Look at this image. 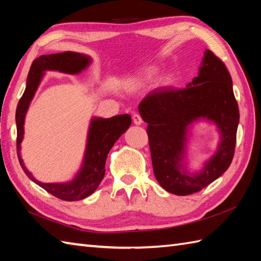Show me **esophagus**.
I'll return each instance as SVG.
<instances>
[{
    "instance_id": "1",
    "label": "esophagus",
    "mask_w": 261,
    "mask_h": 261,
    "mask_svg": "<svg viewBox=\"0 0 261 261\" xmlns=\"http://www.w3.org/2000/svg\"><path fill=\"white\" fill-rule=\"evenodd\" d=\"M132 121H134V123L136 125H140L142 123V119L141 116L138 114V113H134V115H132Z\"/></svg>"
}]
</instances>
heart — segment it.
Listing matches in <instances>:
<instances>
[{"instance_id": "b5f03b06", "label": "heart", "mask_w": 261, "mask_h": 261, "mask_svg": "<svg viewBox=\"0 0 261 261\" xmlns=\"http://www.w3.org/2000/svg\"><path fill=\"white\" fill-rule=\"evenodd\" d=\"M153 74H154V73H152V71H151V73H149V74L146 76V79H149V77H152V75H153ZM140 83H141L140 81H137V82L135 83V84H136V85H139ZM167 83H169V81H167Z\"/></svg>"}]
</instances>
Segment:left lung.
Segmentation results:
<instances>
[{
	"label": "left lung",
	"mask_w": 261,
	"mask_h": 261,
	"mask_svg": "<svg viewBox=\"0 0 261 261\" xmlns=\"http://www.w3.org/2000/svg\"><path fill=\"white\" fill-rule=\"evenodd\" d=\"M139 113L148 123L154 177L164 190L185 196L199 192L218 179L233 159L239 108L232 80L224 63L206 49L197 77L182 90H154L139 104ZM217 125L220 142L214 156L196 173L185 165L187 136L196 121Z\"/></svg>",
	"instance_id": "8db88e82"
}]
</instances>
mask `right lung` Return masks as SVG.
<instances>
[{
  "label": "right lung",
  "mask_w": 261,
  "mask_h": 261,
  "mask_svg": "<svg viewBox=\"0 0 261 261\" xmlns=\"http://www.w3.org/2000/svg\"><path fill=\"white\" fill-rule=\"evenodd\" d=\"M92 59L87 55L74 51L42 55L33 60L27 79L23 95L16 108V151L22 169L29 178L42 187L51 195L63 201H80L91 195L98 187L105 174V162L108 153L115 141L129 129L131 116L129 114L115 115L110 119L93 118L88 127L86 149L82 167L73 179L66 182H41L32 176L21 158V142L24 135V119L29 105L35 96L38 86L47 70H58L60 73L76 75L90 66Z\"/></svg>",
  "instance_id": "add662e5"
}]
</instances>
